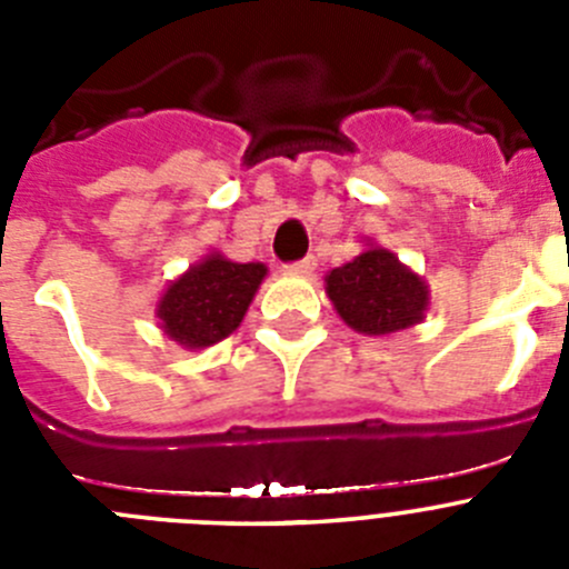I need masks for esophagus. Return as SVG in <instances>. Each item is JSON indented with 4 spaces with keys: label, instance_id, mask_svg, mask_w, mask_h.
<instances>
[{
    "label": "esophagus",
    "instance_id": "34e87169",
    "mask_svg": "<svg viewBox=\"0 0 569 569\" xmlns=\"http://www.w3.org/2000/svg\"><path fill=\"white\" fill-rule=\"evenodd\" d=\"M288 270L296 276H310L316 270V259L313 256H308V259H299V261H293V264H288Z\"/></svg>",
    "mask_w": 569,
    "mask_h": 569
}]
</instances>
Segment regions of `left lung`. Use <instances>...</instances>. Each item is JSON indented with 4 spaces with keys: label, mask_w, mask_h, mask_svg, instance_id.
Listing matches in <instances>:
<instances>
[{
    "label": "left lung",
    "mask_w": 569,
    "mask_h": 569,
    "mask_svg": "<svg viewBox=\"0 0 569 569\" xmlns=\"http://www.w3.org/2000/svg\"><path fill=\"white\" fill-rule=\"evenodd\" d=\"M328 296L347 328L365 336H387L425 319L430 290L425 279L405 268L396 253L370 248L325 276Z\"/></svg>",
    "instance_id": "obj_1"
}]
</instances>
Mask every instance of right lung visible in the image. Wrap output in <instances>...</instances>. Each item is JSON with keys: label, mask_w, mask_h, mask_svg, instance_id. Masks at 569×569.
Here are the masks:
<instances>
[{"label": "right lung", "mask_w": 569, "mask_h": 569, "mask_svg": "<svg viewBox=\"0 0 569 569\" xmlns=\"http://www.w3.org/2000/svg\"><path fill=\"white\" fill-rule=\"evenodd\" d=\"M264 276L268 268L261 261L239 264L222 253H210L170 281L156 305V319L168 339L188 350H202L239 328Z\"/></svg>", "instance_id": "right-lung-1"}]
</instances>
